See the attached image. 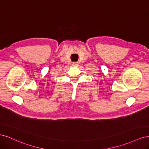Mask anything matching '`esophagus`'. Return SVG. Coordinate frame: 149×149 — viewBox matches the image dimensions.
I'll return each mask as SVG.
<instances>
[{
	"mask_svg": "<svg viewBox=\"0 0 149 149\" xmlns=\"http://www.w3.org/2000/svg\"><path fill=\"white\" fill-rule=\"evenodd\" d=\"M73 66H78V63H76V62L73 63Z\"/></svg>",
	"mask_w": 149,
	"mask_h": 149,
	"instance_id": "esophagus-1",
	"label": "esophagus"
}]
</instances>
